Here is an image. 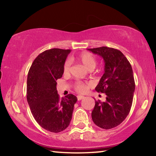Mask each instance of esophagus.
I'll return each instance as SVG.
<instances>
[{"mask_svg": "<svg viewBox=\"0 0 156 156\" xmlns=\"http://www.w3.org/2000/svg\"><path fill=\"white\" fill-rule=\"evenodd\" d=\"M77 98H78V100H81L82 99L84 98V96H80V95H79V96H77Z\"/></svg>", "mask_w": 156, "mask_h": 156, "instance_id": "esophagus-1", "label": "esophagus"}]
</instances>
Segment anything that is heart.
<instances>
[{"label":"heart","mask_w":156,"mask_h":156,"mask_svg":"<svg viewBox=\"0 0 156 156\" xmlns=\"http://www.w3.org/2000/svg\"><path fill=\"white\" fill-rule=\"evenodd\" d=\"M77 59L89 70H93L96 67L98 63V60L96 56L92 53L87 51H84L79 54L77 56ZM70 66L71 62L69 60H67L63 66V73L64 74H67L69 72ZM74 89L78 93H84L87 89V85L82 82L78 81L74 84Z\"/></svg>","instance_id":"b5f03b06"}]
</instances>
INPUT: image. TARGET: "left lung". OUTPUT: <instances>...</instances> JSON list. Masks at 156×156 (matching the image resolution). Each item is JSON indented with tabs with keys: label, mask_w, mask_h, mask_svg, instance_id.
Returning <instances> with one entry per match:
<instances>
[{
	"label": "left lung",
	"mask_w": 156,
	"mask_h": 156,
	"mask_svg": "<svg viewBox=\"0 0 156 156\" xmlns=\"http://www.w3.org/2000/svg\"><path fill=\"white\" fill-rule=\"evenodd\" d=\"M103 58L105 73L96 91L106 95V100L95 101L91 112L94 122L104 129L114 128L125 120L131 110L135 91L133 70L120 50L108 47L88 49Z\"/></svg>",
	"instance_id": "1"
}]
</instances>
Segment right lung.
Masks as SVG:
<instances>
[{
  "mask_svg": "<svg viewBox=\"0 0 156 156\" xmlns=\"http://www.w3.org/2000/svg\"><path fill=\"white\" fill-rule=\"evenodd\" d=\"M70 51L54 48L42 52L28 72L27 100L31 112L41 127L53 133H59L69 125L78 100L71 94L60 98L56 89V80L62 78Z\"/></svg>",
  "mask_w": 156,
  "mask_h": 156,
  "instance_id": "obj_1",
  "label": "right lung"
}]
</instances>
